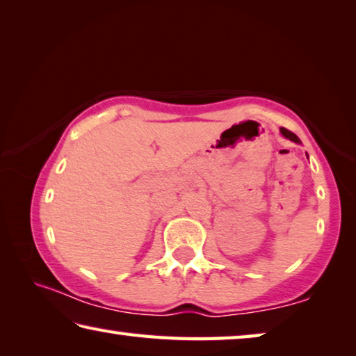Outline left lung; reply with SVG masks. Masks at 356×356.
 <instances>
[{"label": "left lung", "mask_w": 356, "mask_h": 356, "mask_svg": "<svg viewBox=\"0 0 356 356\" xmlns=\"http://www.w3.org/2000/svg\"><path fill=\"white\" fill-rule=\"evenodd\" d=\"M281 134H282V136L287 138V140H291V141L297 143V144H301V141L298 140V136L295 135V134H292V131H289L287 129H281Z\"/></svg>", "instance_id": "obj_1"}]
</instances>
